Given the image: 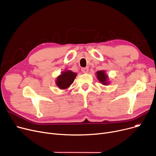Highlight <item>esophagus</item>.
<instances>
[{
	"mask_svg": "<svg viewBox=\"0 0 156 156\" xmlns=\"http://www.w3.org/2000/svg\"><path fill=\"white\" fill-rule=\"evenodd\" d=\"M81 71H82V72L84 73H87L88 72V67L83 68L82 69H81Z\"/></svg>",
	"mask_w": 156,
	"mask_h": 156,
	"instance_id": "esophagus-1",
	"label": "esophagus"
}]
</instances>
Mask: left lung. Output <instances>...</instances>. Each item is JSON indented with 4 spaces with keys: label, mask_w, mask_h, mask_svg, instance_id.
<instances>
[{
    "label": "left lung",
    "mask_w": 156,
    "mask_h": 156,
    "mask_svg": "<svg viewBox=\"0 0 156 156\" xmlns=\"http://www.w3.org/2000/svg\"><path fill=\"white\" fill-rule=\"evenodd\" d=\"M97 78L99 80L100 82L104 85H108L109 84V76L106 74L105 70H101L96 72Z\"/></svg>",
    "instance_id": "obj_1"
}]
</instances>
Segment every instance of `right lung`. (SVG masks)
<instances>
[{
  "instance_id": "right-lung-1",
  "label": "right lung",
  "mask_w": 156,
  "mask_h": 156,
  "mask_svg": "<svg viewBox=\"0 0 156 156\" xmlns=\"http://www.w3.org/2000/svg\"><path fill=\"white\" fill-rule=\"evenodd\" d=\"M77 73L71 70H65L61 73V75L57 77L55 85L59 89L66 90L70 87L76 77Z\"/></svg>"
}]
</instances>
